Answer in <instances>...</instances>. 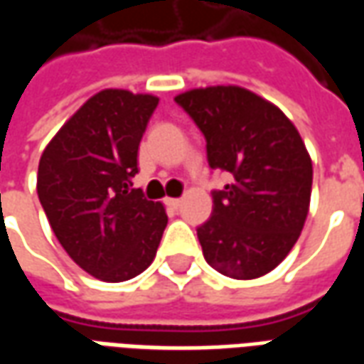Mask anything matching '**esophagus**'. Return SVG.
<instances>
[{
    "label": "esophagus",
    "mask_w": 364,
    "mask_h": 364,
    "mask_svg": "<svg viewBox=\"0 0 364 364\" xmlns=\"http://www.w3.org/2000/svg\"><path fill=\"white\" fill-rule=\"evenodd\" d=\"M166 205L169 206V208H179V205H181V198H166Z\"/></svg>",
    "instance_id": "esophagus-1"
}]
</instances>
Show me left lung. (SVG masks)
Returning <instances> with one entry per match:
<instances>
[{"mask_svg": "<svg viewBox=\"0 0 364 364\" xmlns=\"http://www.w3.org/2000/svg\"><path fill=\"white\" fill-rule=\"evenodd\" d=\"M175 103L205 136L210 169L230 173L197 228L206 263L242 281L267 274L296 244L310 206L312 159L296 127L237 85L185 91Z\"/></svg>", "mask_w": 364, "mask_h": 364, "instance_id": "1", "label": "left lung"}]
</instances>
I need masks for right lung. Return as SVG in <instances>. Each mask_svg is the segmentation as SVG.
Instances as JSON below:
<instances>
[{
  "instance_id": "add662e5",
  "label": "right lung",
  "mask_w": 364,
  "mask_h": 364,
  "mask_svg": "<svg viewBox=\"0 0 364 364\" xmlns=\"http://www.w3.org/2000/svg\"><path fill=\"white\" fill-rule=\"evenodd\" d=\"M158 97L103 90L44 148L36 193L54 236L80 267L107 282L148 269L167 226L161 203L132 189L138 146Z\"/></svg>"
}]
</instances>
